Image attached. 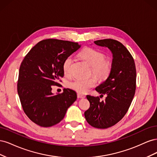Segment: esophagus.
Wrapping results in <instances>:
<instances>
[{
    "label": "esophagus",
    "instance_id": "esophagus-1",
    "mask_svg": "<svg viewBox=\"0 0 157 157\" xmlns=\"http://www.w3.org/2000/svg\"><path fill=\"white\" fill-rule=\"evenodd\" d=\"M77 98H85V96L82 94H80V93H78L77 94Z\"/></svg>",
    "mask_w": 157,
    "mask_h": 157
}]
</instances>
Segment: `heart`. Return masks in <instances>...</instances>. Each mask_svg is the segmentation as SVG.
I'll use <instances>...</instances> for the list:
<instances>
[{
    "label": "heart",
    "instance_id": "heart-1",
    "mask_svg": "<svg viewBox=\"0 0 157 157\" xmlns=\"http://www.w3.org/2000/svg\"><path fill=\"white\" fill-rule=\"evenodd\" d=\"M80 58L91 66L90 73L96 76L99 81H105L110 76L113 65L109 60L106 59V55L103 52L92 48H84L80 52ZM73 58L68 56L65 59L62 65L63 71L66 76L71 74ZM97 84V79L92 77L88 79H76L69 84V87L78 93H85L94 87Z\"/></svg>",
    "mask_w": 157,
    "mask_h": 157
}]
</instances>
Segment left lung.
Returning <instances> with one entry per match:
<instances>
[{
  "label": "left lung",
  "instance_id": "1",
  "mask_svg": "<svg viewBox=\"0 0 157 157\" xmlns=\"http://www.w3.org/2000/svg\"><path fill=\"white\" fill-rule=\"evenodd\" d=\"M94 43L112 52L113 68L109 77L96 88L101 96L107 95L105 99L87 95L90 106L84 117L92 127L105 129L119 122L129 109L136 92V69L132 56L121 42L107 39Z\"/></svg>",
  "mask_w": 157,
  "mask_h": 157
}]
</instances>
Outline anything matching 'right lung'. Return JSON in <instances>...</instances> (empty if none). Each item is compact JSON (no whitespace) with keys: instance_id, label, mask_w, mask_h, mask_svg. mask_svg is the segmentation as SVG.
<instances>
[{"instance_id":"obj_1","label":"right lung","mask_w":157,"mask_h":157,"mask_svg":"<svg viewBox=\"0 0 157 157\" xmlns=\"http://www.w3.org/2000/svg\"><path fill=\"white\" fill-rule=\"evenodd\" d=\"M80 47L77 42L48 39L40 41L28 52L21 63L17 93L23 110L29 119L42 127L57 124L77 99L74 90L64 88L54 95L64 76L62 65L67 57Z\"/></svg>"}]
</instances>
